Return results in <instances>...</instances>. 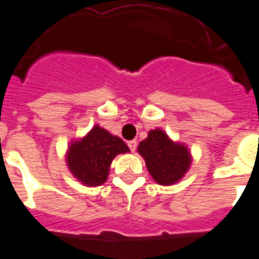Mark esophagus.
Here are the masks:
<instances>
[{"instance_id":"obj_1","label":"esophagus","mask_w":259,"mask_h":259,"mask_svg":"<svg viewBox=\"0 0 259 259\" xmlns=\"http://www.w3.org/2000/svg\"><path fill=\"white\" fill-rule=\"evenodd\" d=\"M128 148H130V149H131V152H135V150H136V148H137V143L135 140H131V141H128Z\"/></svg>"}]
</instances>
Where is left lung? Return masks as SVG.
<instances>
[{
	"label": "left lung",
	"instance_id": "1",
	"mask_svg": "<svg viewBox=\"0 0 259 259\" xmlns=\"http://www.w3.org/2000/svg\"><path fill=\"white\" fill-rule=\"evenodd\" d=\"M137 152L145 159L153 179L161 185L178 183L191 166L192 158L188 148L174 143L159 128L149 131L145 140L139 144Z\"/></svg>",
	"mask_w": 259,
	"mask_h": 259
}]
</instances>
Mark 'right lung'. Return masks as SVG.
<instances>
[{"instance_id":"add662e5","label":"right lung","mask_w":259,"mask_h":259,"mask_svg":"<svg viewBox=\"0 0 259 259\" xmlns=\"http://www.w3.org/2000/svg\"><path fill=\"white\" fill-rule=\"evenodd\" d=\"M128 152L130 149L122 139L95 125L81 140L71 143L66 161L79 182L96 187L106 182L114 157Z\"/></svg>"}]
</instances>
